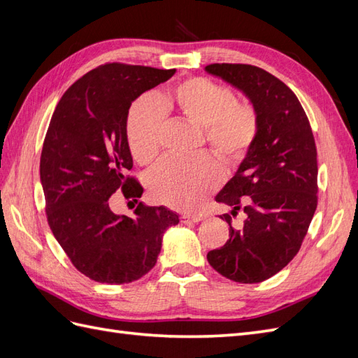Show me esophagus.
<instances>
[{"mask_svg": "<svg viewBox=\"0 0 358 358\" xmlns=\"http://www.w3.org/2000/svg\"><path fill=\"white\" fill-rule=\"evenodd\" d=\"M203 220V216H197V215H182L180 216V222L183 224H188V222H200Z\"/></svg>", "mask_w": 358, "mask_h": 358, "instance_id": "esophagus-1", "label": "esophagus"}]
</instances>
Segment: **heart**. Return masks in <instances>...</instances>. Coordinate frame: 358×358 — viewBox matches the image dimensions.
I'll return each mask as SVG.
<instances>
[{
    "mask_svg": "<svg viewBox=\"0 0 358 358\" xmlns=\"http://www.w3.org/2000/svg\"><path fill=\"white\" fill-rule=\"evenodd\" d=\"M175 113L201 128L204 142L225 164L241 161L258 133V115L251 106L212 80L187 79L155 99H140L129 109L127 137L140 164L152 162L161 148L164 115ZM218 169L208 157L169 158L148 176V189L157 203L171 209L196 210L218 185Z\"/></svg>",
    "mask_w": 358,
    "mask_h": 358,
    "instance_id": "heart-1",
    "label": "heart"
}]
</instances>
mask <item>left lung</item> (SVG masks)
<instances>
[{"mask_svg": "<svg viewBox=\"0 0 358 358\" xmlns=\"http://www.w3.org/2000/svg\"><path fill=\"white\" fill-rule=\"evenodd\" d=\"M204 71L242 91L258 115V133L215 200L246 213L230 239L208 254L216 272L241 284L272 278L296 257L317 209V146L308 116L288 86L248 64H210Z\"/></svg>", "mask_w": 358, "mask_h": 358, "instance_id": "obj_1", "label": "left lung"}]
</instances>
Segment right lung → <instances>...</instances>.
<instances>
[{
    "instance_id": "obj_1",
    "label": "right lung",
    "mask_w": 358,
    "mask_h": 358,
    "mask_svg": "<svg viewBox=\"0 0 358 358\" xmlns=\"http://www.w3.org/2000/svg\"><path fill=\"white\" fill-rule=\"evenodd\" d=\"M176 70L106 64L86 73L62 95L43 143L40 180L50 230L85 276L128 284L157 263L162 236L179 224L166 206L138 203L134 216L116 215L110 196L140 199L127 137L131 103L167 82Z\"/></svg>"
}]
</instances>
